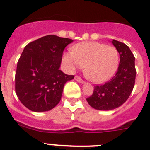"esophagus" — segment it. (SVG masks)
Here are the masks:
<instances>
[{
	"instance_id": "esophagus-1",
	"label": "esophagus",
	"mask_w": 150,
	"mask_h": 150,
	"mask_svg": "<svg viewBox=\"0 0 150 150\" xmlns=\"http://www.w3.org/2000/svg\"><path fill=\"white\" fill-rule=\"evenodd\" d=\"M74 79H75V80H76V81L79 82V83H84V80H83L81 77H79V76H75Z\"/></svg>"
}]
</instances>
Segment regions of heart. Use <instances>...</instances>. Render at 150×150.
Segmentation results:
<instances>
[{"mask_svg":"<svg viewBox=\"0 0 150 150\" xmlns=\"http://www.w3.org/2000/svg\"><path fill=\"white\" fill-rule=\"evenodd\" d=\"M64 61L70 71L85 66V74L94 83L109 79L117 70L120 54L114 46L97 42L75 45L72 52H65Z\"/></svg>","mask_w":150,"mask_h":150,"instance_id":"obj_1","label":"heart"}]
</instances>
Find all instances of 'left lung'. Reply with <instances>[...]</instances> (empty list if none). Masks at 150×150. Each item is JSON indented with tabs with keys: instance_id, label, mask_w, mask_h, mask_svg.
<instances>
[{
	"instance_id": "1",
	"label": "left lung",
	"mask_w": 150,
	"mask_h": 150,
	"mask_svg": "<svg viewBox=\"0 0 150 150\" xmlns=\"http://www.w3.org/2000/svg\"><path fill=\"white\" fill-rule=\"evenodd\" d=\"M112 44L118 50L120 62L114 76L101 85H96L92 95L86 100L96 110H110L120 107L128 100L135 83V58L128 46L113 40Z\"/></svg>"
}]
</instances>
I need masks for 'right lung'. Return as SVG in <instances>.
<instances>
[{
  "instance_id": "obj_1",
  "label": "right lung",
  "mask_w": 150,
  "mask_h": 150,
  "mask_svg": "<svg viewBox=\"0 0 150 150\" xmlns=\"http://www.w3.org/2000/svg\"><path fill=\"white\" fill-rule=\"evenodd\" d=\"M69 38L46 35L29 43L18 61L15 76L17 97L34 112L52 110L61 100L64 86L74 78L59 70Z\"/></svg>"
}]
</instances>
